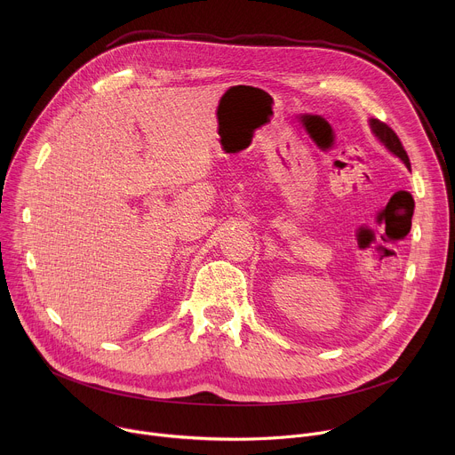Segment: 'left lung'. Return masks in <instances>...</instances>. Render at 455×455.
Listing matches in <instances>:
<instances>
[{
	"label": "left lung",
	"mask_w": 455,
	"mask_h": 455,
	"mask_svg": "<svg viewBox=\"0 0 455 455\" xmlns=\"http://www.w3.org/2000/svg\"><path fill=\"white\" fill-rule=\"evenodd\" d=\"M369 125H371V132L372 135L387 148V151H391L395 156H398L407 167H411V162H409V156H407V151L403 149L398 135L393 132L391 127H388L387 124L376 120V118H371L369 120Z\"/></svg>",
	"instance_id": "left-lung-1"
}]
</instances>
